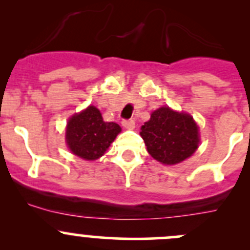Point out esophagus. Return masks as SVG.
<instances>
[{
  "label": "esophagus",
  "instance_id": "34e87169",
  "mask_svg": "<svg viewBox=\"0 0 250 250\" xmlns=\"http://www.w3.org/2000/svg\"><path fill=\"white\" fill-rule=\"evenodd\" d=\"M122 125L125 128H127V129H133L135 127V122L134 120H123Z\"/></svg>",
  "mask_w": 250,
  "mask_h": 250
}]
</instances>
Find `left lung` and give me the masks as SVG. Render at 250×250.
Instances as JSON below:
<instances>
[{
  "mask_svg": "<svg viewBox=\"0 0 250 250\" xmlns=\"http://www.w3.org/2000/svg\"><path fill=\"white\" fill-rule=\"evenodd\" d=\"M141 138L147 152L162 165L172 166L192 156L200 145V132L192 116L168 106L151 113L141 125Z\"/></svg>",
  "mask_w": 250,
  "mask_h": 250,
  "instance_id": "8db88e82",
  "label": "left lung"
}]
</instances>
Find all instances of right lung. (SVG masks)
Masks as SVG:
<instances>
[{
  "mask_svg": "<svg viewBox=\"0 0 250 250\" xmlns=\"http://www.w3.org/2000/svg\"><path fill=\"white\" fill-rule=\"evenodd\" d=\"M121 130L117 123L105 122L100 111L89 105L70 118L65 139L74 155L85 161H95L104 155Z\"/></svg>",
  "mask_w": 250,
  "mask_h": 250,
  "instance_id": "obj_1",
  "label": "right lung"
}]
</instances>
